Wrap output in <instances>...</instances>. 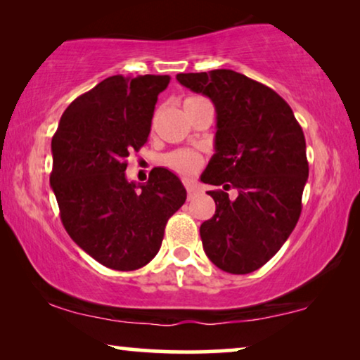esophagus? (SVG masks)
Returning <instances> with one entry per match:
<instances>
[{
  "instance_id": "esophagus-1",
  "label": "esophagus",
  "mask_w": 360,
  "mask_h": 360,
  "mask_svg": "<svg viewBox=\"0 0 360 360\" xmlns=\"http://www.w3.org/2000/svg\"><path fill=\"white\" fill-rule=\"evenodd\" d=\"M200 191V186L196 185H186V193H188V200L193 198V196Z\"/></svg>"
}]
</instances>
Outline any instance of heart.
I'll return each mask as SVG.
<instances>
[{"mask_svg":"<svg viewBox=\"0 0 360 360\" xmlns=\"http://www.w3.org/2000/svg\"><path fill=\"white\" fill-rule=\"evenodd\" d=\"M193 100H196V98H188L186 101H193ZM164 164L169 167L170 170L176 172V174L191 175L201 169V165H203V159H201L198 152L181 149V150H174L170 152V154H167L164 157Z\"/></svg>","mask_w":360,"mask_h":360,"instance_id":"heart-1","label":"heart"}]
</instances>
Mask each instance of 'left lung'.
Here are the masks:
<instances>
[{
	"instance_id": "1",
	"label": "left lung",
	"mask_w": 360,
	"mask_h": 360,
	"mask_svg": "<svg viewBox=\"0 0 360 360\" xmlns=\"http://www.w3.org/2000/svg\"><path fill=\"white\" fill-rule=\"evenodd\" d=\"M176 80L216 110V154L201 181L223 190L208 191L216 211L200 228L203 249L224 272L250 274L278 252L302 213L308 180L302 126L282 96L243 73L219 68Z\"/></svg>"
}]
</instances>
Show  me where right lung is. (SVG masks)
<instances>
[{
	"label": "right lung",
	"instance_id": "right-lung-1",
	"mask_svg": "<svg viewBox=\"0 0 360 360\" xmlns=\"http://www.w3.org/2000/svg\"><path fill=\"white\" fill-rule=\"evenodd\" d=\"M169 75H115L63 111L52 137L51 186L63 228L112 270H136L159 252L165 224L185 203L175 174L154 169L146 184L126 176L127 157L147 142Z\"/></svg>",
	"mask_w": 360,
	"mask_h": 360
}]
</instances>
